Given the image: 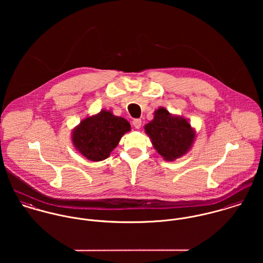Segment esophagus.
I'll use <instances>...</instances> for the list:
<instances>
[{
	"label": "esophagus",
	"mask_w": 263,
	"mask_h": 263,
	"mask_svg": "<svg viewBox=\"0 0 263 263\" xmlns=\"http://www.w3.org/2000/svg\"><path fill=\"white\" fill-rule=\"evenodd\" d=\"M133 124H134V127H135V128L139 129V128H141V126H142V120H141V119H134V120H133Z\"/></svg>",
	"instance_id": "obj_1"
}]
</instances>
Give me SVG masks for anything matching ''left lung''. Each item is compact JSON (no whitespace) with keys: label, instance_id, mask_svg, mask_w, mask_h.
I'll use <instances>...</instances> for the list:
<instances>
[{"label":"left lung","instance_id":"8db88e82","mask_svg":"<svg viewBox=\"0 0 263 263\" xmlns=\"http://www.w3.org/2000/svg\"><path fill=\"white\" fill-rule=\"evenodd\" d=\"M153 147L166 161H175L191 149L196 138L188 119L173 115L164 107L154 112V118L145 125Z\"/></svg>","mask_w":263,"mask_h":263}]
</instances>
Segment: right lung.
<instances>
[{"label": "right lung", "instance_id": "1", "mask_svg": "<svg viewBox=\"0 0 263 263\" xmlns=\"http://www.w3.org/2000/svg\"><path fill=\"white\" fill-rule=\"evenodd\" d=\"M130 130L129 122L109 110L84 118L72 132L73 145L92 162L107 159L122 136Z\"/></svg>", "mask_w": 263, "mask_h": 263}]
</instances>
